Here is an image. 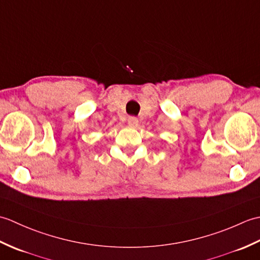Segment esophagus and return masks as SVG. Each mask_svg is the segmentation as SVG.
Returning a JSON list of instances; mask_svg holds the SVG:
<instances>
[{
	"label": "esophagus",
	"mask_w": 260,
	"mask_h": 260,
	"mask_svg": "<svg viewBox=\"0 0 260 260\" xmlns=\"http://www.w3.org/2000/svg\"><path fill=\"white\" fill-rule=\"evenodd\" d=\"M128 124H129L131 126L136 127L137 125H139V119H137L136 117H133V116H132V117H128Z\"/></svg>",
	"instance_id": "34e87169"
}]
</instances>
